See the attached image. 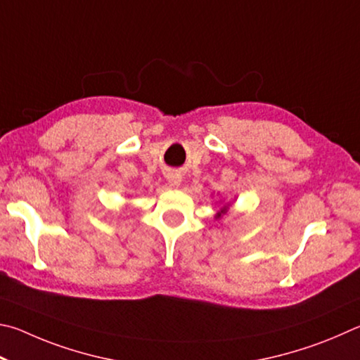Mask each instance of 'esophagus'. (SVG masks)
<instances>
[{"label": "esophagus", "mask_w": 360, "mask_h": 360, "mask_svg": "<svg viewBox=\"0 0 360 360\" xmlns=\"http://www.w3.org/2000/svg\"><path fill=\"white\" fill-rule=\"evenodd\" d=\"M166 179H167V184L170 186H174V188L180 186V184H181V175L176 174V172H169Z\"/></svg>", "instance_id": "esophagus-1"}]
</instances>
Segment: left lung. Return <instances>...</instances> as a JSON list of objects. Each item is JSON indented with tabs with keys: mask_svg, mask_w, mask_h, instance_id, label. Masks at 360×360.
Wrapping results in <instances>:
<instances>
[{
	"mask_svg": "<svg viewBox=\"0 0 360 360\" xmlns=\"http://www.w3.org/2000/svg\"><path fill=\"white\" fill-rule=\"evenodd\" d=\"M217 204L219 205V209L215 213V219H221L223 215H226V213H228L229 207H231V202H226L224 199H219V200H217Z\"/></svg>",
	"mask_w": 360,
	"mask_h": 360,
	"instance_id": "1",
	"label": "left lung"
}]
</instances>
